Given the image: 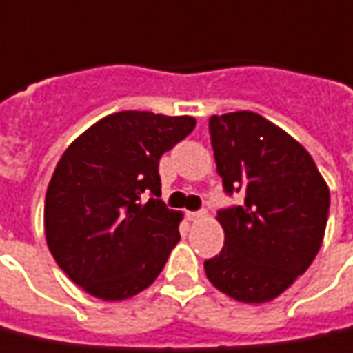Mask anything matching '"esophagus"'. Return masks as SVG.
I'll list each match as a JSON object with an SVG mask.
<instances>
[{
	"instance_id": "obj_1",
	"label": "esophagus",
	"mask_w": 353,
	"mask_h": 353,
	"mask_svg": "<svg viewBox=\"0 0 353 353\" xmlns=\"http://www.w3.org/2000/svg\"><path fill=\"white\" fill-rule=\"evenodd\" d=\"M185 216H187V219H189V221H199V219H202V218H204V216H206V212H204V210H201V212H187Z\"/></svg>"
}]
</instances>
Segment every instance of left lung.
Masks as SVG:
<instances>
[{
	"instance_id": "1",
	"label": "left lung",
	"mask_w": 353,
	"mask_h": 353,
	"mask_svg": "<svg viewBox=\"0 0 353 353\" xmlns=\"http://www.w3.org/2000/svg\"><path fill=\"white\" fill-rule=\"evenodd\" d=\"M210 137L225 193L245 194V202L218 212L225 243L204 262L206 277L236 302H270L319 252L329 187L312 154L256 112L212 117Z\"/></svg>"
}]
</instances>
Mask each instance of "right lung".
<instances>
[{"label": "right lung", "mask_w": 353, "mask_h": 353, "mask_svg": "<svg viewBox=\"0 0 353 353\" xmlns=\"http://www.w3.org/2000/svg\"><path fill=\"white\" fill-rule=\"evenodd\" d=\"M194 125L193 117L122 110L88 128L57 162L43 208L46 241L88 294L118 302L159 277L183 219L159 199V160Z\"/></svg>", "instance_id": "obj_1"}]
</instances>
